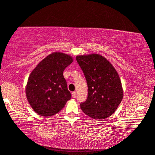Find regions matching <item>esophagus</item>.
<instances>
[{
	"label": "esophagus",
	"mask_w": 155,
	"mask_h": 155,
	"mask_svg": "<svg viewBox=\"0 0 155 155\" xmlns=\"http://www.w3.org/2000/svg\"><path fill=\"white\" fill-rule=\"evenodd\" d=\"M71 95H72L73 98H75V97H76V93H75V92H73V93H71Z\"/></svg>",
	"instance_id": "obj_1"
}]
</instances>
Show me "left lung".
<instances>
[{
    "label": "left lung",
    "mask_w": 155,
    "mask_h": 155,
    "mask_svg": "<svg viewBox=\"0 0 155 155\" xmlns=\"http://www.w3.org/2000/svg\"><path fill=\"white\" fill-rule=\"evenodd\" d=\"M84 74L88 94L80 107L86 115L96 120L109 117L117 109L123 97L120 78L112 64L97 54L76 56Z\"/></svg>",
    "instance_id": "1"
}]
</instances>
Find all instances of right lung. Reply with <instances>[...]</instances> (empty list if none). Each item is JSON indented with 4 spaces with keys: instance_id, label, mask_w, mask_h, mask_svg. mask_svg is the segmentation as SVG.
Masks as SVG:
<instances>
[{
    "instance_id": "add662e5",
    "label": "right lung",
    "mask_w": 155,
    "mask_h": 155,
    "mask_svg": "<svg viewBox=\"0 0 155 155\" xmlns=\"http://www.w3.org/2000/svg\"><path fill=\"white\" fill-rule=\"evenodd\" d=\"M73 61L68 54L54 52L42 60L30 74L26 95L39 115L47 117L56 114L71 98L63 71Z\"/></svg>"
}]
</instances>
